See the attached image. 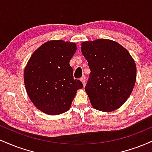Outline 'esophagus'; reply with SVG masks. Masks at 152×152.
<instances>
[{
  "mask_svg": "<svg viewBox=\"0 0 152 152\" xmlns=\"http://www.w3.org/2000/svg\"><path fill=\"white\" fill-rule=\"evenodd\" d=\"M81 81H82V83H83V84L85 85V83H86V76H85L84 75L81 78Z\"/></svg>",
  "mask_w": 152,
  "mask_h": 152,
  "instance_id": "34e87169",
  "label": "esophagus"
}]
</instances>
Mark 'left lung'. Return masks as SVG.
<instances>
[{"label":"left lung","mask_w":152,"mask_h":152,"mask_svg":"<svg viewBox=\"0 0 152 152\" xmlns=\"http://www.w3.org/2000/svg\"><path fill=\"white\" fill-rule=\"evenodd\" d=\"M81 51L91 73L85 91L94 109H117L129 97L136 82L137 67L126 48L106 39L82 43Z\"/></svg>","instance_id":"left-lung-1"}]
</instances>
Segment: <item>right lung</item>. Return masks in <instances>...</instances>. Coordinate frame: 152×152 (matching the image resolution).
I'll list each match as a JSON object with an SVG mask.
<instances>
[{
  "instance_id": "add662e5",
  "label": "right lung",
  "mask_w": 152,
  "mask_h": 152,
  "mask_svg": "<svg viewBox=\"0 0 152 152\" xmlns=\"http://www.w3.org/2000/svg\"><path fill=\"white\" fill-rule=\"evenodd\" d=\"M76 50L74 43L50 41L33 53L24 71V83L31 101L49 115L69 111L76 91L83 88L74 79L69 64Z\"/></svg>"
}]
</instances>
